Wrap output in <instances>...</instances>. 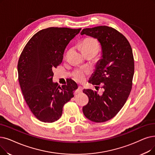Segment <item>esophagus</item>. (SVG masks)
<instances>
[{
    "label": "esophagus",
    "mask_w": 155,
    "mask_h": 155,
    "mask_svg": "<svg viewBox=\"0 0 155 155\" xmlns=\"http://www.w3.org/2000/svg\"><path fill=\"white\" fill-rule=\"evenodd\" d=\"M82 90H83V88H82V86H78V89L76 90V91H75V92H76V94H78V93H81L82 92Z\"/></svg>",
    "instance_id": "obj_1"
}]
</instances>
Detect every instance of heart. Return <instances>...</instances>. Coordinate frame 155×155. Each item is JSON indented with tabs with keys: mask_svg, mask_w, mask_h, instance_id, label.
<instances>
[{
	"mask_svg": "<svg viewBox=\"0 0 155 155\" xmlns=\"http://www.w3.org/2000/svg\"><path fill=\"white\" fill-rule=\"evenodd\" d=\"M82 49L84 54L91 52H98L99 44L97 40L93 37L85 38L82 44ZM89 70L87 68H80L73 72V77L76 81L81 82L85 80V76L89 74Z\"/></svg>",
	"mask_w": 155,
	"mask_h": 155,
	"instance_id": "obj_1",
	"label": "heart"
}]
</instances>
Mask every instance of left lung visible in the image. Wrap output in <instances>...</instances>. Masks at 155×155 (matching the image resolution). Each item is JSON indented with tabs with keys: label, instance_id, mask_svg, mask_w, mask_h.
<instances>
[{
	"label": "left lung",
	"instance_id": "obj_1",
	"mask_svg": "<svg viewBox=\"0 0 155 155\" xmlns=\"http://www.w3.org/2000/svg\"><path fill=\"white\" fill-rule=\"evenodd\" d=\"M80 34L97 38L101 45L102 58L89 82L94 85L103 83L104 89L102 95L84 89L89 102L83 107V113L92 122H104L117 115L129 96L134 73L132 49L124 35L109 26L84 28Z\"/></svg>",
	"mask_w": 155,
	"mask_h": 155
}]
</instances>
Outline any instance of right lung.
Returning a JSON list of instances; mask_svg holds the SVG:
<instances>
[{
  "mask_svg": "<svg viewBox=\"0 0 155 155\" xmlns=\"http://www.w3.org/2000/svg\"><path fill=\"white\" fill-rule=\"evenodd\" d=\"M81 30L50 27L33 35L19 56L18 80L25 100L40 121L52 123L61 117L64 104L73 97L77 84L61 87L52 82V69L61 63L66 47Z\"/></svg>",
  "mask_w": 155,
  "mask_h": 155,
  "instance_id": "1",
  "label": "right lung"
}]
</instances>
